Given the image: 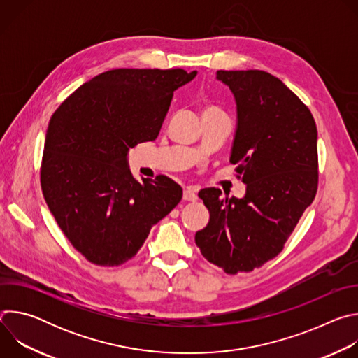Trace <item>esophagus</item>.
<instances>
[{
    "label": "esophagus",
    "instance_id": "1",
    "mask_svg": "<svg viewBox=\"0 0 358 358\" xmlns=\"http://www.w3.org/2000/svg\"><path fill=\"white\" fill-rule=\"evenodd\" d=\"M182 198H184V201H196V198H198V195H196V188H194V187H187V188L184 189Z\"/></svg>",
    "mask_w": 358,
    "mask_h": 358
}]
</instances>
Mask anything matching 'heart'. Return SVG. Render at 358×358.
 Returning <instances> with one entry per match:
<instances>
[{
	"mask_svg": "<svg viewBox=\"0 0 358 358\" xmlns=\"http://www.w3.org/2000/svg\"><path fill=\"white\" fill-rule=\"evenodd\" d=\"M206 110H218L217 108H208V109H206Z\"/></svg>",
	"mask_w": 358,
	"mask_h": 358,
	"instance_id": "obj_1",
	"label": "heart"
}]
</instances>
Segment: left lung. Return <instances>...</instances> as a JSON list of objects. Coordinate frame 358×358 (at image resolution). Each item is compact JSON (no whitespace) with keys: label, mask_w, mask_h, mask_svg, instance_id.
I'll return each instance as SVG.
<instances>
[{"label":"left lung","mask_w":358,"mask_h":358,"mask_svg":"<svg viewBox=\"0 0 358 358\" xmlns=\"http://www.w3.org/2000/svg\"><path fill=\"white\" fill-rule=\"evenodd\" d=\"M235 96L238 127L231 152L243 198L206 188L210 211L195 234L202 257L228 275L250 272L282 252L319 184L317 129L303 101L264 71H218Z\"/></svg>","instance_id":"obj_1"}]
</instances>
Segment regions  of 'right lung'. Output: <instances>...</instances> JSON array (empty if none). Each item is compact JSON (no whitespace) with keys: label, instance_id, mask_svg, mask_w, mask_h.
<instances>
[{"label":"right lung","instance_id":"add662e5","mask_svg":"<svg viewBox=\"0 0 358 358\" xmlns=\"http://www.w3.org/2000/svg\"><path fill=\"white\" fill-rule=\"evenodd\" d=\"M195 75L181 68L112 69L78 87L50 117L42 194L90 264H126L181 201V187L166 176L136 181L127 151L157 138L174 90Z\"/></svg>","mask_w":358,"mask_h":358}]
</instances>
